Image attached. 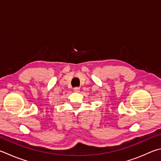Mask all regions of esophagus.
<instances>
[{"label": "esophagus", "instance_id": "34e87169", "mask_svg": "<svg viewBox=\"0 0 161 161\" xmlns=\"http://www.w3.org/2000/svg\"><path fill=\"white\" fill-rule=\"evenodd\" d=\"M74 91L75 92H80V88H79V87H74Z\"/></svg>", "mask_w": 161, "mask_h": 161}]
</instances>
